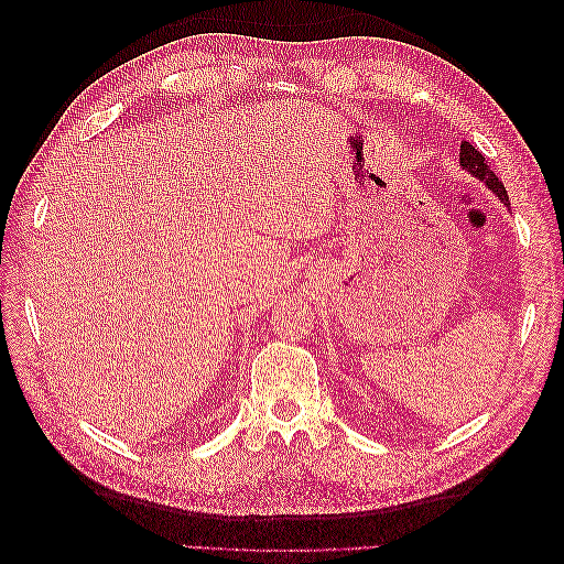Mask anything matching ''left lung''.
I'll return each instance as SVG.
<instances>
[{"label":"left lung","instance_id":"8db88e82","mask_svg":"<svg viewBox=\"0 0 564 564\" xmlns=\"http://www.w3.org/2000/svg\"><path fill=\"white\" fill-rule=\"evenodd\" d=\"M458 160H460V166L468 169V172H470L473 176H477L480 181H485V183L491 187V193H497V195H499V199L508 204V193H506L503 183L499 181V176H497V174L491 172V169H489V164H487V160H485V155H482L480 150H477L475 145H470L468 141H464V143H460ZM508 207H510V204H508Z\"/></svg>","mask_w":564,"mask_h":564}]
</instances>
